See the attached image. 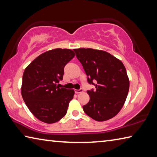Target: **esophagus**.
I'll use <instances>...</instances> for the list:
<instances>
[{
  "label": "esophagus",
  "instance_id": "34e87169",
  "mask_svg": "<svg viewBox=\"0 0 157 157\" xmlns=\"http://www.w3.org/2000/svg\"><path fill=\"white\" fill-rule=\"evenodd\" d=\"M83 92V89H75V93L77 94H80V93Z\"/></svg>",
  "mask_w": 157,
  "mask_h": 157
}]
</instances>
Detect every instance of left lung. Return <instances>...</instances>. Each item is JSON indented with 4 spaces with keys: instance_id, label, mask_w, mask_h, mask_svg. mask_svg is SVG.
<instances>
[{
    "instance_id": "1",
    "label": "left lung",
    "mask_w": 157,
    "mask_h": 157,
    "mask_svg": "<svg viewBox=\"0 0 157 157\" xmlns=\"http://www.w3.org/2000/svg\"><path fill=\"white\" fill-rule=\"evenodd\" d=\"M87 75L89 102L83 106L86 115L105 121L115 116L123 107L128 94L129 81L124 64L109 53L92 48L74 49Z\"/></svg>"
}]
</instances>
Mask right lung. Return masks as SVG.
Segmentation results:
<instances>
[{"instance_id":"right-lung-1","label":"right lung","mask_w":157,"mask_h":157,"mask_svg":"<svg viewBox=\"0 0 157 157\" xmlns=\"http://www.w3.org/2000/svg\"><path fill=\"white\" fill-rule=\"evenodd\" d=\"M70 49H53L37 57L25 69L21 95L32 113L46 123L59 121L67 112L74 91L59 86L64 67L75 57Z\"/></svg>"}]
</instances>
